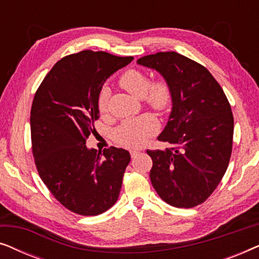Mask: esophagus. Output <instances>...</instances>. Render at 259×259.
I'll return each mask as SVG.
<instances>
[{"instance_id": "esophagus-1", "label": "esophagus", "mask_w": 259, "mask_h": 259, "mask_svg": "<svg viewBox=\"0 0 259 259\" xmlns=\"http://www.w3.org/2000/svg\"><path fill=\"white\" fill-rule=\"evenodd\" d=\"M130 153H131V157H132V158H136V157H137V155H138V154H139V151L132 150V151H131V152H130Z\"/></svg>"}]
</instances>
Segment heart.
Wrapping results in <instances>:
<instances>
[{
	"mask_svg": "<svg viewBox=\"0 0 259 259\" xmlns=\"http://www.w3.org/2000/svg\"><path fill=\"white\" fill-rule=\"evenodd\" d=\"M119 84L137 98H144L148 107L162 112L168 108L172 100L171 88L164 80L151 82L150 77L141 70L130 69L120 76ZM99 112L107 111V94L102 92L98 101ZM158 122L152 115L145 114L123 121L115 130V140L125 147H141L147 139L158 132Z\"/></svg>",
	"mask_w": 259,
	"mask_h": 259,
	"instance_id": "b5f03b06",
	"label": "heart"
}]
</instances>
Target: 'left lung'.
Returning a JSON list of instances; mask_svg holds the SVG:
<instances>
[{
  "instance_id": "1",
  "label": "left lung",
  "mask_w": 259,
  "mask_h": 259,
  "mask_svg": "<svg viewBox=\"0 0 259 259\" xmlns=\"http://www.w3.org/2000/svg\"><path fill=\"white\" fill-rule=\"evenodd\" d=\"M137 63L154 69L171 88L172 111L159 141L165 150H147L151 183L176 207L204 203L221 183L232 152L233 115L212 74L176 52L143 56Z\"/></svg>"
}]
</instances>
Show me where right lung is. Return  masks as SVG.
<instances>
[{
  "label": "right lung",
  "instance_id": "obj_1",
  "mask_svg": "<svg viewBox=\"0 0 259 259\" xmlns=\"http://www.w3.org/2000/svg\"><path fill=\"white\" fill-rule=\"evenodd\" d=\"M133 56L82 51L65 56L45 76L30 111L31 150L37 172L66 208L98 215L118 200L131 160L116 147L87 148L99 119V95L105 81Z\"/></svg>",
  "mask_w": 259,
  "mask_h": 259
}]
</instances>
